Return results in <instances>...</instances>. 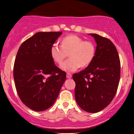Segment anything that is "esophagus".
Here are the masks:
<instances>
[{"instance_id": "1", "label": "esophagus", "mask_w": 134, "mask_h": 134, "mask_svg": "<svg viewBox=\"0 0 134 134\" xmlns=\"http://www.w3.org/2000/svg\"><path fill=\"white\" fill-rule=\"evenodd\" d=\"M67 79H70V78L72 77V74H69V73H67Z\"/></svg>"}]
</instances>
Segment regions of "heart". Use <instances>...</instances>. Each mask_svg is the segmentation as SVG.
<instances>
[{
  "mask_svg": "<svg viewBox=\"0 0 134 134\" xmlns=\"http://www.w3.org/2000/svg\"><path fill=\"white\" fill-rule=\"evenodd\" d=\"M95 52L96 47L92 41H84L74 35L63 38L61 45L54 43L50 48V55L57 64H61L69 53L70 58L60 65V69L67 72H74L81 66L90 65L93 60Z\"/></svg>",
  "mask_w": 134,
  "mask_h": 134,
  "instance_id": "heart-1",
  "label": "heart"
}]
</instances>
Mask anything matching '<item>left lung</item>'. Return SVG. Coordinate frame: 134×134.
Returning a JSON list of instances; mask_svg holds the SVG:
<instances>
[{"label": "left lung", "mask_w": 134, "mask_h": 134, "mask_svg": "<svg viewBox=\"0 0 134 134\" xmlns=\"http://www.w3.org/2000/svg\"><path fill=\"white\" fill-rule=\"evenodd\" d=\"M97 44L93 60L82 71L73 74L75 98L82 110L97 113L113 100L120 77V62L111 40L97 34H89Z\"/></svg>", "instance_id": "left-lung-1"}]
</instances>
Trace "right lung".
Returning a JSON list of instances; mask_svg holds the SVG:
<instances>
[{"instance_id":"obj_1","label":"right lung","mask_w":134,"mask_h":134,"mask_svg":"<svg viewBox=\"0 0 134 134\" xmlns=\"http://www.w3.org/2000/svg\"><path fill=\"white\" fill-rule=\"evenodd\" d=\"M62 32H38L20 46L14 65L19 98L26 107L42 111L53 105L66 73L55 65L50 48Z\"/></svg>"}]
</instances>
